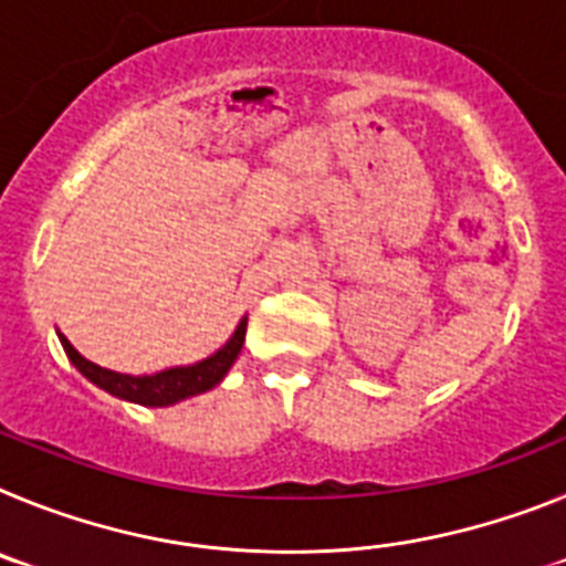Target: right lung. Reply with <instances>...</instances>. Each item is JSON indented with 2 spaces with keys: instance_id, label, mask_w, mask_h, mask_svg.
I'll use <instances>...</instances> for the list:
<instances>
[{
  "instance_id": "obj_1",
  "label": "right lung",
  "mask_w": 566,
  "mask_h": 566,
  "mask_svg": "<svg viewBox=\"0 0 566 566\" xmlns=\"http://www.w3.org/2000/svg\"><path fill=\"white\" fill-rule=\"evenodd\" d=\"M59 339H62V348L70 357V363L76 365L90 382H96L98 388H104V391L113 394V397L118 399L164 408V405H172L178 402V399L209 391V388H214V385L227 377V371L232 368L234 359H238L240 348H243V339H247V317L240 319V326L234 328L232 339L223 345L221 352H214L212 357L201 359V363L184 365V368H169V371L153 374V377H129V374L107 371L102 365L84 359L82 354L67 343L64 334H59Z\"/></svg>"
}]
</instances>
